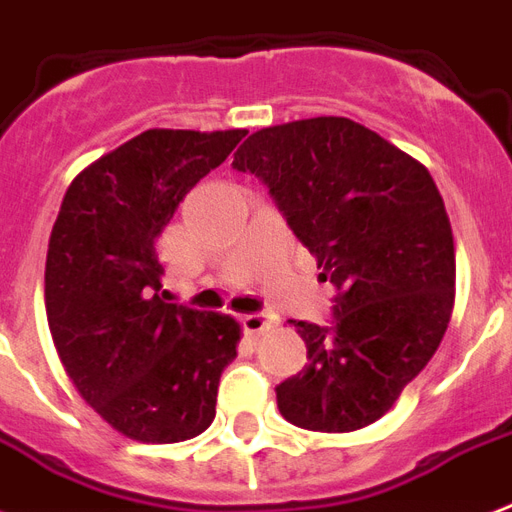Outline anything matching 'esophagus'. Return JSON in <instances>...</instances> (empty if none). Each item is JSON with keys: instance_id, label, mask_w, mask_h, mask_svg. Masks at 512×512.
Wrapping results in <instances>:
<instances>
[{"instance_id": "esophagus-1", "label": "esophagus", "mask_w": 512, "mask_h": 512, "mask_svg": "<svg viewBox=\"0 0 512 512\" xmlns=\"http://www.w3.org/2000/svg\"><path fill=\"white\" fill-rule=\"evenodd\" d=\"M273 321L265 316V313H244L241 316V327H244V332H247L249 337H260L265 332V329H271Z\"/></svg>"}]
</instances>
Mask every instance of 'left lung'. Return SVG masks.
<instances>
[{
    "label": "left lung",
    "instance_id": "8db88e82",
    "mask_svg": "<svg viewBox=\"0 0 512 512\" xmlns=\"http://www.w3.org/2000/svg\"><path fill=\"white\" fill-rule=\"evenodd\" d=\"M260 177L337 287L332 324L292 321L308 364L279 412L319 433L380 420L441 345L454 305V236L425 164L345 116L265 127L233 154Z\"/></svg>",
    "mask_w": 512,
    "mask_h": 512
}]
</instances>
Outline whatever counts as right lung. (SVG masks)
Listing matches in <instances>:
<instances>
[{"label": "right lung", "mask_w": 512, "mask_h": 512, "mask_svg": "<svg viewBox=\"0 0 512 512\" xmlns=\"http://www.w3.org/2000/svg\"><path fill=\"white\" fill-rule=\"evenodd\" d=\"M247 130H146L68 185L44 265L52 342L82 398L122 436L177 444L215 420L239 321L170 303L156 239Z\"/></svg>", "instance_id": "add662e5"}]
</instances>
